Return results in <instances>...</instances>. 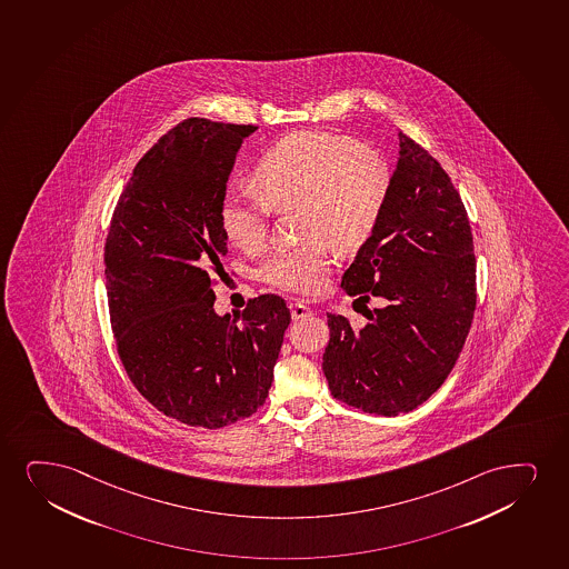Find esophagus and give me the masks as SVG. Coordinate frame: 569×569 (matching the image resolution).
I'll return each mask as SVG.
<instances>
[{
  "mask_svg": "<svg viewBox=\"0 0 569 569\" xmlns=\"http://www.w3.org/2000/svg\"><path fill=\"white\" fill-rule=\"evenodd\" d=\"M289 310H291V318H293V320H302V318L310 316L309 307L302 305V302H291Z\"/></svg>",
  "mask_w": 569,
  "mask_h": 569,
  "instance_id": "obj_1",
  "label": "esophagus"
}]
</instances>
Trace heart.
Here are the masks:
<instances>
[{
  "label": "heart",
  "mask_w": 569,
  "mask_h": 569,
  "mask_svg": "<svg viewBox=\"0 0 569 569\" xmlns=\"http://www.w3.org/2000/svg\"><path fill=\"white\" fill-rule=\"evenodd\" d=\"M264 199L243 191L220 203V226L239 251L264 246L270 209H297V232L305 243L276 251L260 267V280L293 293H318L330 270V247L357 253L378 228L391 190L386 159L357 141L328 132L299 130L276 141L253 169Z\"/></svg>",
  "instance_id": "heart-1"
}]
</instances>
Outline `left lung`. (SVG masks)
I'll list each match as a JSON object with an SVG mask.
<instances>
[{
	"label": "left lung",
	"instance_id": "obj_1",
	"mask_svg": "<svg viewBox=\"0 0 569 569\" xmlns=\"http://www.w3.org/2000/svg\"><path fill=\"white\" fill-rule=\"evenodd\" d=\"M462 199L441 164L407 133L386 209L341 288L381 297L368 322L328 312L322 370L336 399L378 416L420 407L449 378L476 310V257Z\"/></svg>",
	"mask_w": 569,
	"mask_h": 569
}]
</instances>
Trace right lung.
<instances>
[{
  "label": "right lung",
  "instance_id": "right-lung-1",
  "mask_svg": "<svg viewBox=\"0 0 569 569\" xmlns=\"http://www.w3.org/2000/svg\"><path fill=\"white\" fill-rule=\"evenodd\" d=\"M254 130L180 122L136 164L107 236L109 312L128 378L193 428H224L262 407L291 322L278 295L254 297L236 320L214 312L212 281L228 253L218 211Z\"/></svg>",
  "mask_w": 569,
  "mask_h": 569
}]
</instances>
